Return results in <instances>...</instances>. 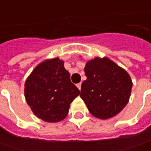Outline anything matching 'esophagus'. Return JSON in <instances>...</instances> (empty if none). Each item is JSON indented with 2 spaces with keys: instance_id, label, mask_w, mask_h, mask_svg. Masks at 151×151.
Segmentation results:
<instances>
[{
  "instance_id": "obj_1",
  "label": "esophagus",
  "mask_w": 151,
  "mask_h": 151,
  "mask_svg": "<svg viewBox=\"0 0 151 151\" xmlns=\"http://www.w3.org/2000/svg\"><path fill=\"white\" fill-rule=\"evenodd\" d=\"M76 86L78 87V89L80 91H81V83H79V84L76 85Z\"/></svg>"
}]
</instances>
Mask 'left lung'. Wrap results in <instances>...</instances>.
<instances>
[{
	"label": "left lung",
	"instance_id": "1",
	"mask_svg": "<svg viewBox=\"0 0 151 151\" xmlns=\"http://www.w3.org/2000/svg\"><path fill=\"white\" fill-rule=\"evenodd\" d=\"M84 70L86 80L81 84V97L89 112L100 119L119 114L130 97V76L107 57L88 60Z\"/></svg>",
	"mask_w": 151,
	"mask_h": 151
}]
</instances>
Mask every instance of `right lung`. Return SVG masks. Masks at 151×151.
<instances>
[{
	"label": "right lung",
	"mask_w": 151,
	"mask_h": 151,
	"mask_svg": "<svg viewBox=\"0 0 151 151\" xmlns=\"http://www.w3.org/2000/svg\"><path fill=\"white\" fill-rule=\"evenodd\" d=\"M27 103L38 119L57 123L65 119L70 105L80 91L70 81V73L59 58L41 62L24 85Z\"/></svg>",
	"instance_id": "add662e5"
}]
</instances>
